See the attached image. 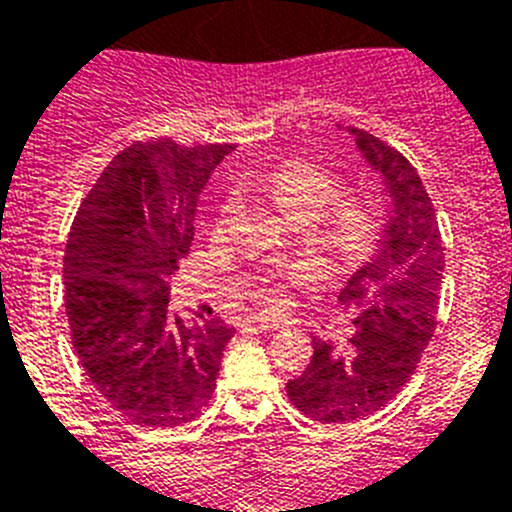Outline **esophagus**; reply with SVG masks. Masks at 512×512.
<instances>
[{"mask_svg": "<svg viewBox=\"0 0 512 512\" xmlns=\"http://www.w3.org/2000/svg\"><path fill=\"white\" fill-rule=\"evenodd\" d=\"M246 323L253 325V328H261V330H279V328H282V323H279V320L259 318V315H253V318H248Z\"/></svg>", "mask_w": 512, "mask_h": 512, "instance_id": "esophagus-1", "label": "esophagus"}]
</instances>
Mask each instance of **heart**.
I'll return each instance as SVG.
<instances>
[{
  "label": "heart",
  "instance_id": "obj_1",
  "mask_svg": "<svg viewBox=\"0 0 512 512\" xmlns=\"http://www.w3.org/2000/svg\"><path fill=\"white\" fill-rule=\"evenodd\" d=\"M251 187L261 189L289 220H312L330 205L338 194L336 176L315 164H307L300 158L282 161L266 174L251 179ZM235 210V200H225L220 207V220H228ZM374 220L359 200H337L323 220V241L333 256L351 261L366 251L372 243ZM295 279H307L310 271H292ZM259 300L269 307H279L284 302V287L277 279H266L259 287Z\"/></svg>",
  "mask_w": 512,
  "mask_h": 512
}]
</instances>
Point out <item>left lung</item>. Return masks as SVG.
Listing matches in <instances>:
<instances>
[{"mask_svg":"<svg viewBox=\"0 0 512 512\" xmlns=\"http://www.w3.org/2000/svg\"><path fill=\"white\" fill-rule=\"evenodd\" d=\"M348 133L382 179L387 217L377 251L336 297L338 310L354 315L356 333L338 348L312 338L310 364L287 382L289 400L320 423L369 418L405 387L436 330L441 300V233L418 171L366 130Z\"/></svg>","mask_w":512,"mask_h":512,"instance_id":"8db88e82","label":"left lung"}]
</instances>
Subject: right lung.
Segmentation results:
<instances>
[{
    "instance_id": "right-lung-1",
    "label": "right lung",
    "mask_w": 512,
    "mask_h": 512,
    "mask_svg": "<svg viewBox=\"0 0 512 512\" xmlns=\"http://www.w3.org/2000/svg\"><path fill=\"white\" fill-rule=\"evenodd\" d=\"M235 146L133 143L112 158L71 225L63 282L76 356L99 395L148 428L200 415L215 390L223 320L169 315V277L194 241L200 192Z\"/></svg>"
}]
</instances>
